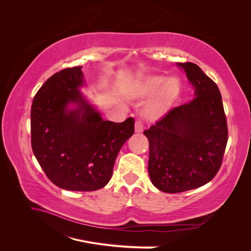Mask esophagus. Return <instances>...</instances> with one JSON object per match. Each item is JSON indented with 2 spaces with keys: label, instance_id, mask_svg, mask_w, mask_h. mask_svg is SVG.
Instances as JSON below:
<instances>
[{
  "label": "esophagus",
  "instance_id": "34e87169",
  "mask_svg": "<svg viewBox=\"0 0 251 251\" xmlns=\"http://www.w3.org/2000/svg\"><path fill=\"white\" fill-rule=\"evenodd\" d=\"M143 131V124L140 120H137L135 123V132L136 133H141Z\"/></svg>",
  "mask_w": 251,
  "mask_h": 251
}]
</instances>
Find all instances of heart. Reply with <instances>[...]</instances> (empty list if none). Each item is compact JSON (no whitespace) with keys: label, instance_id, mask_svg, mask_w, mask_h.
<instances>
[{"label":"heart","instance_id":"heart-1","mask_svg":"<svg viewBox=\"0 0 251 251\" xmlns=\"http://www.w3.org/2000/svg\"><path fill=\"white\" fill-rule=\"evenodd\" d=\"M159 87L161 89L146 109V114L149 118H155L161 115L175 100L180 92L179 80L175 77L164 80V77L161 76H150L139 81L134 88V94L136 96L146 97L155 93Z\"/></svg>","mask_w":251,"mask_h":251}]
</instances>
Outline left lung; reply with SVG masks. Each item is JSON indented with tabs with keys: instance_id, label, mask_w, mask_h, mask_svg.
<instances>
[{
	"instance_id": "left-lung-1",
	"label": "left lung",
	"mask_w": 251,
	"mask_h": 251,
	"mask_svg": "<svg viewBox=\"0 0 251 251\" xmlns=\"http://www.w3.org/2000/svg\"><path fill=\"white\" fill-rule=\"evenodd\" d=\"M195 98L173 108L143 134L150 144L149 175L161 192L176 194L208 183L219 172L228 140L222 96L194 63H178Z\"/></svg>"
}]
</instances>
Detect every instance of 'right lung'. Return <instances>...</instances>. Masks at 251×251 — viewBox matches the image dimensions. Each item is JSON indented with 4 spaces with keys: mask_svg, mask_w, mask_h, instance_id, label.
Listing matches in <instances>:
<instances>
[{
    "mask_svg": "<svg viewBox=\"0 0 251 251\" xmlns=\"http://www.w3.org/2000/svg\"><path fill=\"white\" fill-rule=\"evenodd\" d=\"M81 67L53 74L37 91L31 107V146L48 179L74 192L108 184L115 159L134 134L135 120H103L81 95ZM76 103L78 109L68 110Z\"/></svg>",
    "mask_w": 251,
    "mask_h": 251,
    "instance_id": "1",
    "label": "right lung"
}]
</instances>
